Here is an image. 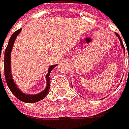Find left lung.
<instances>
[{
	"mask_svg": "<svg viewBox=\"0 0 129 129\" xmlns=\"http://www.w3.org/2000/svg\"><path fill=\"white\" fill-rule=\"evenodd\" d=\"M116 35L118 37V38L119 39V41H120V43H121V45H122V48L124 49V51H125V47H124V45H123V43H122V39H121V37H120V36L118 34H116ZM125 52V51H124ZM128 58H129V54H128Z\"/></svg>",
	"mask_w": 129,
	"mask_h": 129,
	"instance_id": "8db88e82",
	"label": "left lung"
}]
</instances>
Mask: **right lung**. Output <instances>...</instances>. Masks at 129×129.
Listing matches in <instances>:
<instances>
[{"instance_id":"1","label":"right lung","mask_w":129,"mask_h":129,"mask_svg":"<svg viewBox=\"0 0 129 129\" xmlns=\"http://www.w3.org/2000/svg\"><path fill=\"white\" fill-rule=\"evenodd\" d=\"M21 30V28L18 29V30H16L15 32L13 33L12 37H10V39L9 40L7 47V48L5 50V53H4V75H5V78H6L7 86L9 87V88H10V91L12 92V93L17 99H18L20 101H22L24 102L34 103V102H37L40 100L43 99L48 94L49 89H50V80H51L50 78H49V75H50V73H51V70L57 65H54V66H51L49 67L48 72V74L46 75L47 86H46V88L45 89V90L42 91V92L36 94V95H27V94L26 95V94L23 93L21 91L18 90L16 84L13 82L12 74H11V72H10V53H11V51H12V48H13V43L15 42V39L17 37V36L18 35V34L20 33Z\"/></svg>"}]
</instances>
